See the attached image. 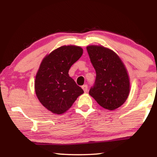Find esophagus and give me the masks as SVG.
<instances>
[{"mask_svg":"<svg viewBox=\"0 0 157 157\" xmlns=\"http://www.w3.org/2000/svg\"><path fill=\"white\" fill-rule=\"evenodd\" d=\"M82 89L84 90V91L85 93L87 92V91H88V86H87L86 84L83 85V86H82Z\"/></svg>","mask_w":157,"mask_h":157,"instance_id":"esophagus-1","label":"esophagus"}]
</instances>
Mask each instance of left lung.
Listing matches in <instances>:
<instances>
[{
	"label": "left lung",
	"instance_id": "obj_1",
	"mask_svg": "<svg viewBox=\"0 0 157 157\" xmlns=\"http://www.w3.org/2000/svg\"><path fill=\"white\" fill-rule=\"evenodd\" d=\"M96 72L89 95L101 107L114 110L125 102L129 93V79L123 62L115 52L101 46L86 47Z\"/></svg>",
	"mask_w": 157,
	"mask_h": 157
}]
</instances>
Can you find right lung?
<instances>
[{
  "mask_svg": "<svg viewBox=\"0 0 157 157\" xmlns=\"http://www.w3.org/2000/svg\"><path fill=\"white\" fill-rule=\"evenodd\" d=\"M82 53L83 50L79 46H63L53 50L42 61L34 88L40 102L52 113L66 112L84 93L68 75L69 69Z\"/></svg>",
  "mask_w": 157,
  "mask_h": 157,
  "instance_id": "obj_1",
  "label": "right lung"
}]
</instances>
